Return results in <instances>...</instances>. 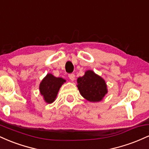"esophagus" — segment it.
I'll return each instance as SVG.
<instances>
[{
	"instance_id": "34e87169",
	"label": "esophagus",
	"mask_w": 149,
	"mask_h": 149,
	"mask_svg": "<svg viewBox=\"0 0 149 149\" xmlns=\"http://www.w3.org/2000/svg\"><path fill=\"white\" fill-rule=\"evenodd\" d=\"M69 78L71 81H73L75 80V75L73 73H71V74L69 75Z\"/></svg>"
}]
</instances>
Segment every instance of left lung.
Returning a JSON list of instances; mask_svg holds the SVG:
<instances>
[{"label": "left lung", "mask_w": 149, "mask_h": 149, "mask_svg": "<svg viewBox=\"0 0 149 149\" xmlns=\"http://www.w3.org/2000/svg\"><path fill=\"white\" fill-rule=\"evenodd\" d=\"M77 88L82 97L90 102H101L108 93L107 85L103 78L92 70L77 79Z\"/></svg>", "instance_id": "8db88e82"}]
</instances>
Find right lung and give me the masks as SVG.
Segmentation results:
<instances>
[{
  "instance_id": "right-lung-1",
  "label": "right lung",
  "mask_w": 149,
  "mask_h": 149,
  "mask_svg": "<svg viewBox=\"0 0 149 149\" xmlns=\"http://www.w3.org/2000/svg\"><path fill=\"white\" fill-rule=\"evenodd\" d=\"M66 80L60 77H55L47 73L39 85V90L43 100L47 104H52L57 98L58 92Z\"/></svg>"
}]
</instances>
